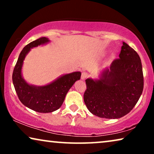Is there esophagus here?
Listing matches in <instances>:
<instances>
[{
	"instance_id": "obj_1",
	"label": "esophagus",
	"mask_w": 154,
	"mask_h": 154,
	"mask_svg": "<svg viewBox=\"0 0 154 154\" xmlns=\"http://www.w3.org/2000/svg\"><path fill=\"white\" fill-rule=\"evenodd\" d=\"M88 76V74L87 73L83 72V73H82V74H81V79L82 80H85V79H87Z\"/></svg>"
}]
</instances>
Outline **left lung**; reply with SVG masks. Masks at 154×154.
I'll return each instance as SVG.
<instances>
[{
  "instance_id": "1",
  "label": "left lung",
  "mask_w": 154,
  "mask_h": 154,
  "mask_svg": "<svg viewBox=\"0 0 154 154\" xmlns=\"http://www.w3.org/2000/svg\"><path fill=\"white\" fill-rule=\"evenodd\" d=\"M85 104L92 114L120 119L137 103L144 88L142 62L133 48L123 42L119 58L101 73L100 79L85 80Z\"/></svg>"
}]
</instances>
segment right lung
Instances as JSON below:
<instances>
[{
  "label": "right lung",
  "instance_id": "add662e5",
  "mask_svg": "<svg viewBox=\"0 0 154 154\" xmlns=\"http://www.w3.org/2000/svg\"><path fill=\"white\" fill-rule=\"evenodd\" d=\"M48 38L42 37L31 42L23 48L14 66L12 82L20 102L24 106L39 113H50L60 109L69 89L81 79L80 71L63 75L44 86L29 85L22 75V68L25 57L31 48L48 43Z\"/></svg>",
  "mask_w": 154,
  "mask_h": 154
}]
</instances>
